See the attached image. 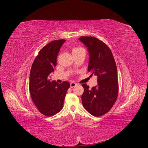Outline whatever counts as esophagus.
Here are the masks:
<instances>
[{
    "label": "esophagus",
    "mask_w": 148,
    "mask_h": 148,
    "mask_svg": "<svg viewBox=\"0 0 148 148\" xmlns=\"http://www.w3.org/2000/svg\"><path fill=\"white\" fill-rule=\"evenodd\" d=\"M77 85V84H76L75 82H71V83L70 84V88H73V87Z\"/></svg>",
    "instance_id": "obj_1"
}]
</instances>
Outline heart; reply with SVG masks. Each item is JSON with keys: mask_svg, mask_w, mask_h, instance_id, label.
I'll return each instance as SVG.
<instances>
[{"mask_svg": "<svg viewBox=\"0 0 148 148\" xmlns=\"http://www.w3.org/2000/svg\"><path fill=\"white\" fill-rule=\"evenodd\" d=\"M82 49V48H80V47H77V48H74V49H73V52L75 51L79 50V49Z\"/></svg>", "mask_w": 148, "mask_h": 148, "instance_id": "b5f03b06", "label": "heart"}]
</instances>
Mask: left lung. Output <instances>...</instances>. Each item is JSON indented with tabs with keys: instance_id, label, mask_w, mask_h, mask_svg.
Segmentation results:
<instances>
[{
	"instance_id": "8db88e82",
	"label": "left lung",
	"mask_w": 148,
	"mask_h": 148,
	"mask_svg": "<svg viewBox=\"0 0 148 148\" xmlns=\"http://www.w3.org/2000/svg\"><path fill=\"white\" fill-rule=\"evenodd\" d=\"M87 48L89 54L88 70L97 77V85L90 89L82 85L84 92L81 99L84 108L94 116L107 113L115 104L118 95L117 67L110 48L94 37L79 38Z\"/></svg>"
}]
</instances>
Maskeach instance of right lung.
<instances>
[{"label":"right lung","mask_w":148,"mask_h":148,"mask_svg":"<svg viewBox=\"0 0 148 148\" xmlns=\"http://www.w3.org/2000/svg\"><path fill=\"white\" fill-rule=\"evenodd\" d=\"M65 40L52 41L38 52L31 67L29 77V91L32 99L38 110L47 116L60 112L63 107L64 98L70 83L59 84L48 79L54 71L57 56Z\"/></svg>","instance_id":"right-lung-1"}]
</instances>
